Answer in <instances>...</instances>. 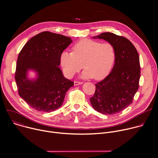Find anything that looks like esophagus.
<instances>
[{
  "instance_id": "obj_1",
  "label": "esophagus",
  "mask_w": 158,
  "mask_h": 158,
  "mask_svg": "<svg viewBox=\"0 0 158 158\" xmlns=\"http://www.w3.org/2000/svg\"><path fill=\"white\" fill-rule=\"evenodd\" d=\"M82 84H83L82 82H78V81H74V85H78Z\"/></svg>"
}]
</instances>
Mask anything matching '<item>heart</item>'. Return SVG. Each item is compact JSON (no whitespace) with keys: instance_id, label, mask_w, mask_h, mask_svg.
I'll list each match as a JSON object with an SVG mask.
<instances>
[{"instance_id":"1","label":"heart","mask_w":158,"mask_h":158,"mask_svg":"<svg viewBox=\"0 0 158 158\" xmlns=\"http://www.w3.org/2000/svg\"><path fill=\"white\" fill-rule=\"evenodd\" d=\"M115 59V49L111 44L85 39L74 45L73 52L63 51L60 56V64L64 75L68 78L79 72L83 64V78L101 80L109 73Z\"/></svg>"}]
</instances>
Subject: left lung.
<instances>
[{"label":"left lung","mask_w":158,"mask_h":158,"mask_svg":"<svg viewBox=\"0 0 158 158\" xmlns=\"http://www.w3.org/2000/svg\"><path fill=\"white\" fill-rule=\"evenodd\" d=\"M94 39H103L114 48L116 59L109 74L96 84V91L90 99L93 108L103 114L120 112L132 102L139 88V57L134 45L126 37L104 32Z\"/></svg>","instance_id":"8db88e82"}]
</instances>
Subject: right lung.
Here are the masks:
<instances>
[{
  "label": "right lung",
  "mask_w": 158,
  "mask_h": 158,
  "mask_svg": "<svg viewBox=\"0 0 158 158\" xmlns=\"http://www.w3.org/2000/svg\"><path fill=\"white\" fill-rule=\"evenodd\" d=\"M72 42L69 37L43 32L32 37L20 52L15 79L19 96L33 109L45 112L57 109L74 85L59 67L61 53ZM31 71L36 73L34 78L28 77Z\"/></svg>",
  "instance_id": "add662e5"
}]
</instances>
